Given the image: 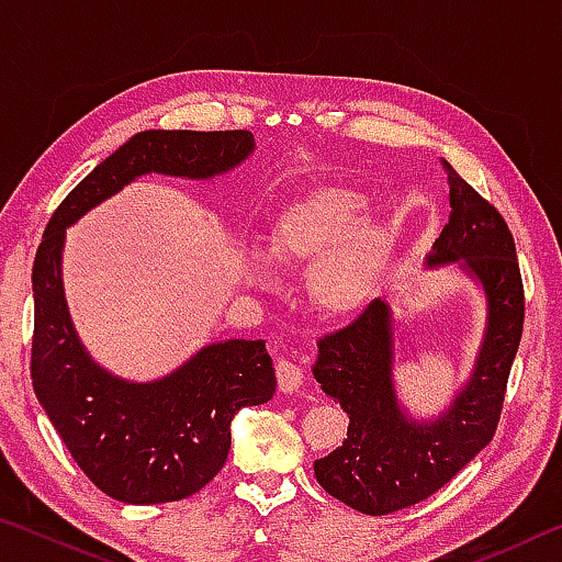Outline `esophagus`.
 I'll return each mask as SVG.
<instances>
[{
  "mask_svg": "<svg viewBox=\"0 0 562 562\" xmlns=\"http://www.w3.org/2000/svg\"><path fill=\"white\" fill-rule=\"evenodd\" d=\"M274 374H278V384L284 394L297 392L304 382V374L297 364H292L288 359H280L278 367H274Z\"/></svg>",
  "mask_w": 562,
  "mask_h": 562,
  "instance_id": "34e87169",
  "label": "esophagus"
}]
</instances>
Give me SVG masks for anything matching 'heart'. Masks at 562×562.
I'll list each match as a JSON object with an SVG mask.
<instances>
[{
	"mask_svg": "<svg viewBox=\"0 0 562 562\" xmlns=\"http://www.w3.org/2000/svg\"><path fill=\"white\" fill-rule=\"evenodd\" d=\"M369 198L349 188H317L274 217L268 255L282 265L319 260L310 290L327 315H351L369 300L392 252V231L382 221H361ZM247 274L270 280V268L258 250L247 252Z\"/></svg>",
	"mask_w": 562,
	"mask_h": 562,
	"instance_id": "b5f03b06",
	"label": "heart"
}]
</instances>
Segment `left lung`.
Listing matches in <instances>:
<instances>
[{
  "label": "left lung",
  "instance_id": "obj_1",
  "mask_svg": "<svg viewBox=\"0 0 562 562\" xmlns=\"http://www.w3.org/2000/svg\"><path fill=\"white\" fill-rule=\"evenodd\" d=\"M451 215L426 268L456 265L486 297V327L465 384L429 422L408 416L394 386V312L376 297L349 327L319 339L312 374L349 414L347 439L315 461L319 486L367 516H386L446 486L496 434L522 335V282L503 215L456 170Z\"/></svg>",
  "mask_w": 562,
  "mask_h": 562
}]
</instances>
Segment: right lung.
Listing matches in <instances>:
<instances>
[{
    "label": "right lung",
    "instance_id": "obj_1",
    "mask_svg": "<svg viewBox=\"0 0 562 562\" xmlns=\"http://www.w3.org/2000/svg\"><path fill=\"white\" fill-rule=\"evenodd\" d=\"M250 131H140L56 207L34 258L32 384L76 465L133 506L193 496L223 469L231 422L278 386L262 339H225L156 382L103 369L76 335L64 297L66 227L148 173L207 180L252 156Z\"/></svg>",
    "mask_w": 562,
    "mask_h": 562
}]
</instances>
